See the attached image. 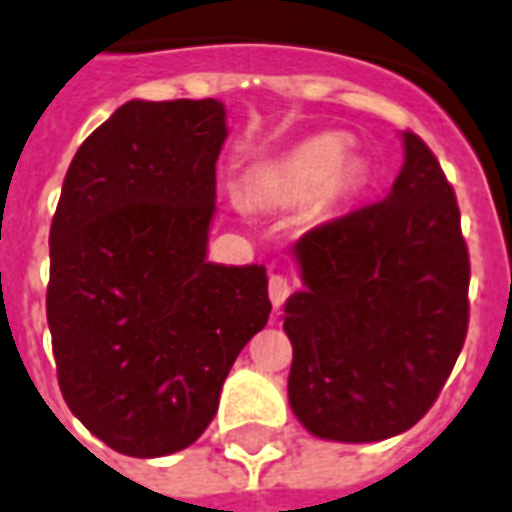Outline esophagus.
Segmentation results:
<instances>
[{
    "label": "esophagus",
    "mask_w": 512,
    "mask_h": 512,
    "mask_svg": "<svg viewBox=\"0 0 512 512\" xmlns=\"http://www.w3.org/2000/svg\"><path fill=\"white\" fill-rule=\"evenodd\" d=\"M293 293V285H290V279L282 274H274L268 279V295H271V304L282 306Z\"/></svg>",
    "instance_id": "obj_1"
}]
</instances>
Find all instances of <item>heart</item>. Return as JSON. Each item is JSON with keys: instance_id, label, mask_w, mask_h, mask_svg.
I'll list each match as a JSON object with an SVG mask.
<instances>
[{"instance_id": "b5f03b06", "label": "heart", "mask_w": 512, "mask_h": 512, "mask_svg": "<svg viewBox=\"0 0 512 512\" xmlns=\"http://www.w3.org/2000/svg\"><path fill=\"white\" fill-rule=\"evenodd\" d=\"M350 146L342 135H317L287 151L282 160L271 162L255 176L257 198L266 203H298L314 192L331 198L344 195L355 181V170L347 162Z\"/></svg>"}]
</instances>
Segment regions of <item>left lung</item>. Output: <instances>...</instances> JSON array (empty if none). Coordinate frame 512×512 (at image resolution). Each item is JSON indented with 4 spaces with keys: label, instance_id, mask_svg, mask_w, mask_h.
<instances>
[{
    "label": "left lung",
    "instance_id": "1",
    "mask_svg": "<svg viewBox=\"0 0 512 512\" xmlns=\"http://www.w3.org/2000/svg\"><path fill=\"white\" fill-rule=\"evenodd\" d=\"M304 290L285 304L287 396L314 437L377 442L412 429L453 372L469 325V252L456 192L404 132L388 198L298 238Z\"/></svg>",
    "mask_w": 512,
    "mask_h": 512
}]
</instances>
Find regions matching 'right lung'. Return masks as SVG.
<instances>
[{
	"label": "right lung",
	"instance_id": "add662e5",
	"mask_svg": "<svg viewBox=\"0 0 512 512\" xmlns=\"http://www.w3.org/2000/svg\"><path fill=\"white\" fill-rule=\"evenodd\" d=\"M217 100H132L83 140L51 222L45 314L67 407L124 456L184 450L271 314L263 266L206 260Z\"/></svg>",
	"mask_w": 512,
	"mask_h": 512
}]
</instances>
